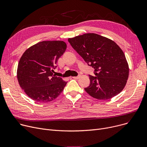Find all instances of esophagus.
Instances as JSON below:
<instances>
[{
  "mask_svg": "<svg viewBox=\"0 0 147 147\" xmlns=\"http://www.w3.org/2000/svg\"><path fill=\"white\" fill-rule=\"evenodd\" d=\"M80 75H79V76H78L72 77V78H73V79H79L80 78Z\"/></svg>",
  "mask_w": 147,
  "mask_h": 147,
  "instance_id": "1",
  "label": "esophagus"
}]
</instances>
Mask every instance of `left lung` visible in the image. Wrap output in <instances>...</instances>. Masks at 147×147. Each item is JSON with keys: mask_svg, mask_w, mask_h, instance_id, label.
Masks as SVG:
<instances>
[{"mask_svg": "<svg viewBox=\"0 0 147 147\" xmlns=\"http://www.w3.org/2000/svg\"><path fill=\"white\" fill-rule=\"evenodd\" d=\"M73 49L96 76L89 75L90 84L84 88L94 98L106 100L116 96L126 86L129 65L124 52L114 41L95 33H86L68 39Z\"/></svg>", "mask_w": 147, "mask_h": 147, "instance_id": "1", "label": "left lung"}]
</instances>
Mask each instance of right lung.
<instances>
[{"label": "right lung", "instance_id": "right-lung-1", "mask_svg": "<svg viewBox=\"0 0 147 147\" xmlns=\"http://www.w3.org/2000/svg\"><path fill=\"white\" fill-rule=\"evenodd\" d=\"M66 48L63 41H43L31 46L22 54L18 63L17 79L29 98L36 102H48L63 91L67 82L53 72Z\"/></svg>", "mask_w": 147, "mask_h": 147}]
</instances>
